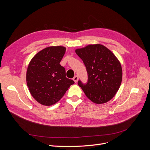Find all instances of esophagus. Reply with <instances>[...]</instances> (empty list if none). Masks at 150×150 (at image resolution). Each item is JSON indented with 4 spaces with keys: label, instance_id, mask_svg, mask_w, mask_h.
Listing matches in <instances>:
<instances>
[{
    "label": "esophagus",
    "instance_id": "1",
    "mask_svg": "<svg viewBox=\"0 0 150 150\" xmlns=\"http://www.w3.org/2000/svg\"><path fill=\"white\" fill-rule=\"evenodd\" d=\"M73 80H74V81L75 83H77V82H78V76H77V75L74 76V77L73 78Z\"/></svg>",
    "mask_w": 150,
    "mask_h": 150
}]
</instances>
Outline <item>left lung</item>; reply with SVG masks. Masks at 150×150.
I'll list each match as a JSON object with an SVG mask.
<instances>
[{
    "label": "left lung",
    "mask_w": 150,
    "mask_h": 150,
    "mask_svg": "<svg viewBox=\"0 0 150 150\" xmlns=\"http://www.w3.org/2000/svg\"><path fill=\"white\" fill-rule=\"evenodd\" d=\"M76 52L83 60L88 81H78L86 96L96 104L106 103L115 96L122 81L120 62L113 53L101 44L89 45Z\"/></svg>",
    "instance_id": "left-lung-1"
}]
</instances>
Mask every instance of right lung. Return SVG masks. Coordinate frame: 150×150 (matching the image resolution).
<instances>
[{"instance_id": "1", "label": "right lung", "mask_w": 150, "mask_h": 150, "mask_svg": "<svg viewBox=\"0 0 150 150\" xmlns=\"http://www.w3.org/2000/svg\"><path fill=\"white\" fill-rule=\"evenodd\" d=\"M65 52L62 46L46 47L36 54L29 63L27 85L32 96L42 105L56 103L74 83L66 78L65 68L59 64Z\"/></svg>"}]
</instances>
